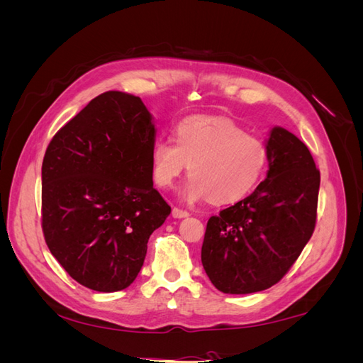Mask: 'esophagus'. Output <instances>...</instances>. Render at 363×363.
<instances>
[{
  "instance_id": "obj_1",
  "label": "esophagus",
  "mask_w": 363,
  "mask_h": 363,
  "mask_svg": "<svg viewBox=\"0 0 363 363\" xmlns=\"http://www.w3.org/2000/svg\"><path fill=\"white\" fill-rule=\"evenodd\" d=\"M172 216L180 219V218L189 216V212H188V211H183V208H179V207H174V208H172Z\"/></svg>"
}]
</instances>
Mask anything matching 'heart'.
I'll return each instance as SVG.
<instances>
[{
	"label": "heart",
	"mask_w": 363,
	"mask_h": 363,
	"mask_svg": "<svg viewBox=\"0 0 363 363\" xmlns=\"http://www.w3.org/2000/svg\"><path fill=\"white\" fill-rule=\"evenodd\" d=\"M174 136L175 144L157 139L151 145L152 180L160 188H169L189 168L192 177L182 189V195L189 201L207 196L218 204L242 200L265 171V142L245 135L228 118H186L175 127Z\"/></svg>",
	"instance_id": "obj_1"
}]
</instances>
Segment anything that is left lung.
Returning <instances> with one entry per match:
<instances>
[{"mask_svg":"<svg viewBox=\"0 0 363 363\" xmlns=\"http://www.w3.org/2000/svg\"><path fill=\"white\" fill-rule=\"evenodd\" d=\"M267 148V179L207 221L201 262L224 294H252L279 283L315 230L320 171L309 148L281 127L271 130Z\"/></svg>","mask_w":363,"mask_h":363,"instance_id":"1","label":"left lung"}]
</instances>
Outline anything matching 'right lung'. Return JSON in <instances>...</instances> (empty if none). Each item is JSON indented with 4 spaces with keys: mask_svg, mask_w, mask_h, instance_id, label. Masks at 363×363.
<instances>
[{
    "mask_svg": "<svg viewBox=\"0 0 363 363\" xmlns=\"http://www.w3.org/2000/svg\"><path fill=\"white\" fill-rule=\"evenodd\" d=\"M152 116L139 96L108 91L65 124L42 163V230L69 276L98 292L128 288L151 233L171 213L152 188Z\"/></svg>",
    "mask_w": 363,
    "mask_h": 363,
    "instance_id": "add662e5",
    "label": "right lung"
}]
</instances>
